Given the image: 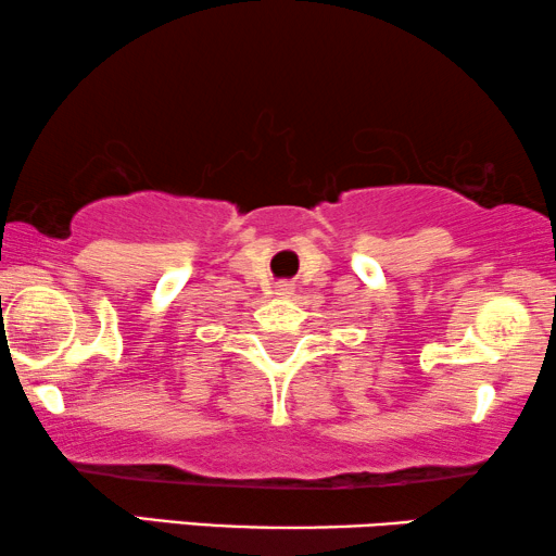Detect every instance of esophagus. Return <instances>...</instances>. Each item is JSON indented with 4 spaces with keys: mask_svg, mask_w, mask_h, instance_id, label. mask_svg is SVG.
Instances as JSON below:
<instances>
[{
    "mask_svg": "<svg viewBox=\"0 0 556 556\" xmlns=\"http://www.w3.org/2000/svg\"><path fill=\"white\" fill-rule=\"evenodd\" d=\"M292 292H294V287L290 282H279L277 285V294H282V298H290Z\"/></svg>",
    "mask_w": 556,
    "mask_h": 556,
    "instance_id": "esophagus-1",
    "label": "esophagus"
}]
</instances>
